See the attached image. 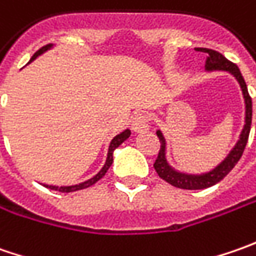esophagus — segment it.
I'll return each mask as SVG.
<instances>
[{"instance_id": "esophagus-1", "label": "esophagus", "mask_w": 256, "mask_h": 256, "mask_svg": "<svg viewBox=\"0 0 256 256\" xmlns=\"http://www.w3.org/2000/svg\"><path fill=\"white\" fill-rule=\"evenodd\" d=\"M132 130L135 132H146L150 130V120L145 114H136L132 118Z\"/></svg>"}]
</instances>
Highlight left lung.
Returning <instances> with one entry per match:
<instances>
[{
  "instance_id": "8db88e82",
  "label": "left lung",
  "mask_w": 256,
  "mask_h": 256,
  "mask_svg": "<svg viewBox=\"0 0 256 256\" xmlns=\"http://www.w3.org/2000/svg\"><path fill=\"white\" fill-rule=\"evenodd\" d=\"M201 52L208 54L206 62H205L206 71H215V70L228 71L240 82L242 90V95H244V100H245V125H244V130H242L241 135H240L238 142L235 144V146L232 148L231 152L226 155V158L220 165H216L212 171L205 172V174H201V175L184 174V172L175 171L172 166H170V164L166 162V158H165V148H166L165 138H164L162 132L160 130L156 131V135H158L160 142H161V150L158 152V158L155 160L154 168H155L156 174L160 175V178H162L164 181L171 184L172 186H176V188H181V190H205V188H210L212 185H215V184L222 181L232 171V168L238 164V161L241 160L244 150H245L246 142H248L250 131H251L252 100L251 96H250L248 88H246L245 80L242 76L240 68L234 64V62L228 61L218 51L208 50V48H201Z\"/></svg>"
}]
</instances>
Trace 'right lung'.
Masks as SVG:
<instances>
[{
	"label": "right lung",
	"mask_w": 256,
	"mask_h": 256,
	"mask_svg": "<svg viewBox=\"0 0 256 256\" xmlns=\"http://www.w3.org/2000/svg\"><path fill=\"white\" fill-rule=\"evenodd\" d=\"M52 48V44H48L45 45V46H42V48H40L36 52H35L34 55H32V58L30 60V62L31 61H34L35 58L38 56V55L44 54L45 51H48V50H51ZM130 135H131V131L130 130H125L124 132L118 134L116 136H114V140L111 141V144H110V148H108V155H106V161H105V164H104V166L101 168V171L98 172L95 176H92L91 180H88V181L85 182H81V184H78V185H70V186H54V185H44V186H46V188H50V190H54V191H60V192H74V191H80V190H85V188H88V186H91V185H94L96 181H100L101 178H102L104 175L106 174V171H108V168L112 165V154L114 151L121 145V144L126 140V138H130Z\"/></svg>",
	"instance_id": "add662e5"
}]
</instances>
